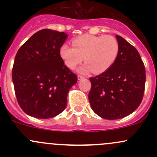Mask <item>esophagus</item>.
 Returning a JSON list of instances; mask_svg holds the SVG:
<instances>
[{
	"mask_svg": "<svg viewBox=\"0 0 157 157\" xmlns=\"http://www.w3.org/2000/svg\"><path fill=\"white\" fill-rule=\"evenodd\" d=\"M77 78H78L79 80H82V79L84 78V77H83V76H81V75H78L77 76Z\"/></svg>",
	"mask_w": 157,
	"mask_h": 157,
	"instance_id": "obj_1",
	"label": "esophagus"
}]
</instances>
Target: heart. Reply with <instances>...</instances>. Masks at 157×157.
<instances>
[{
  "label": "heart",
  "instance_id": "obj_1",
  "mask_svg": "<svg viewBox=\"0 0 157 157\" xmlns=\"http://www.w3.org/2000/svg\"><path fill=\"white\" fill-rule=\"evenodd\" d=\"M74 47L64 44L60 48V56L70 69L82 62L86 64L78 69L81 74H99L113 65L119 53V44L114 36L85 34L73 39Z\"/></svg>",
  "mask_w": 157,
  "mask_h": 157
}]
</instances>
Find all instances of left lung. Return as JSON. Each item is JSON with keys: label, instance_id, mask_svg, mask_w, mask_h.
Instances as JSON below:
<instances>
[{"label": "left lung", "instance_id": "left-lung-1", "mask_svg": "<svg viewBox=\"0 0 157 157\" xmlns=\"http://www.w3.org/2000/svg\"><path fill=\"white\" fill-rule=\"evenodd\" d=\"M119 53L113 65L95 77H90L89 101L93 112L108 120L124 118L141 102L146 81L143 61L137 50L116 35Z\"/></svg>", "mask_w": 157, "mask_h": 157}]
</instances>
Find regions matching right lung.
Masks as SVG:
<instances>
[{
    "label": "right lung",
    "mask_w": 157,
    "mask_h": 157,
    "mask_svg": "<svg viewBox=\"0 0 157 157\" xmlns=\"http://www.w3.org/2000/svg\"><path fill=\"white\" fill-rule=\"evenodd\" d=\"M67 34L42 29L17 52L12 80L17 102L23 112L37 118H51L67 106L70 89L77 81L60 56Z\"/></svg>",
    "instance_id": "right-lung-1"
}]
</instances>
